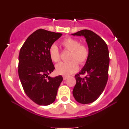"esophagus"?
I'll use <instances>...</instances> for the list:
<instances>
[{"label": "esophagus", "instance_id": "obj_1", "mask_svg": "<svg viewBox=\"0 0 129 129\" xmlns=\"http://www.w3.org/2000/svg\"><path fill=\"white\" fill-rule=\"evenodd\" d=\"M68 77H69L68 76H63V80H66V79L68 78Z\"/></svg>", "mask_w": 129, "mask_h": 129}]
</instances>
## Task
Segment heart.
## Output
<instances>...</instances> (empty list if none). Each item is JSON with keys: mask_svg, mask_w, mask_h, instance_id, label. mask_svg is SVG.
I'll use <instances>...</instances> for the list:
<instances>
[{"mask_svg": "<svg viewBox=\"0 0 129 129\" xmlns=\"http://www.w3.org/2000/svg\"><path fill=\"white\" fill-rule=\"evenodd\" d=\"M62 44L66 49L71 51L69 59L67 62H60L56 66V71L59 75L67 76L76 72L78 69V63L84 64L87 61L89 55L88 48L84 45H81L78 40L72 38L65 39ZM50 57L54 62L59 61L60 54L59 49L56 45H52L49 50Z\"/></svg>", "mask_w": 129, "mask_h": 129, "instance_id": "heart-1", "label": "heart"}]
</instances>
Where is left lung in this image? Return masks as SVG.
I'll return each mask as SVG.
<instances>
[{
    "label": "left lung",
    "instance_id": "8db88e82",
    "mask_svg": "<svg viewBox=\"0 0 129 129\" xmlns=\"http://www.w3.org/2000/svg\"><path fill=\"white\" fill-rule=\"evenodd\" d=\"M72 35L84 36L89 51L85 66L75 76L76 84L73 90V96L79 103L90 104L100 97L107 84L110 62L107 45L101 37L88 29ZM84 74H87L86 77H80Z\"/></svg>",
    "mask_w": 129,
    "mask_h": 129
}]
</instances>
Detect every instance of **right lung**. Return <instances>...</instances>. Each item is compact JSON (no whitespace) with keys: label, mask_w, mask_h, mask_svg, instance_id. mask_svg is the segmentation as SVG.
<instances>
[{"label":"right lung","mask_w":129,"mask_h":129,"mask_svg":"<svg viewBox=\"0 0 129 129\" xmlns=\"http://www.w3.org/2000/svg\"><path fill=\"white\" fill-rule=\"evenodd\" d=\"M62 35L38 29L29 36L20 50L19 79L26 95L40 106H48L55 101L63 80L61 75L48 76L55 69L50 57V48Z\"/></svg>","instance_id":"obj_1"}]
</instances>
